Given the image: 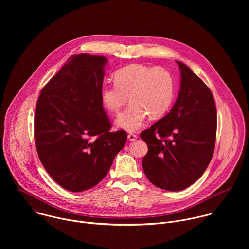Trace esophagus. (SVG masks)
Masks as SVG:
<instances>
[{"label":"esophagus","mask_w":249,"mask_h":249,"mask_svg":"<svg viewBox=\"0 0 249 249\" xmlns=\"http://www.w3.org/2000/svg\"><path fill=\"white\" fill-rule=\"evenodd\" d=\"M137 138H138V137H137V135H135V134H132V133L128 134V139H129V141H135Z\"/></svg>","instance_id":"34e87169"}]
</instances>
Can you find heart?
I'll return each instance as SVG.
<instances>
[{
	"mask_svg": "<svg viewBox=\"0 0 249 249\" xmlns=\"http://www.w3.org/2000/svg\"><path fill=\"white\" fill-rule=\"evenodd\" d=\"M100 100L104 108L117 114L126 104H131L117 118L119 128L137 131L148 117L157 119L170 107L174 97V80L162 67L133 64L114 74V86L103 85Z\"/></svg>",
	"mask_w": 249,
	"mask_h": 249,
	"instance_id": "heart-1",
	"label": "heart"
}]
</instances>
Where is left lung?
<instances>
[{"label": "left lung", "instance_id": "left-lung-1", "mask_svg": "<svg viewBox=\"0 0 249 249\" xmlns=\"http://www.w3.org/2000/svg\"><path fill=\"white\" fill-rule=\"evenodd\" d=\"M180 89L167 115L141 133L149 148L143 159L148 179L167 191H180L198 180L215 150L217 109L206 84L185 64Z\"/></svg>", "mask_w": 249, "mask_h": 249}]
</instances>
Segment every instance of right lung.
<instances>
[{"mask_svg":"<svg viewBox=\"0 0 249 249\" xmlns=\"http://www.w3.org/2000/svg\"><path fill=\"white\" fill-rule=\"evenodd\" d=\"M104 56H71L44 86L34 116V139L41 163L63 188L82 192L99 183L127 133L109 132L100 100Z\"/></svg>","mask_w":249,"mask_h":249,"instance_id":"add662e5","label":"right lung"}]
</instances>
